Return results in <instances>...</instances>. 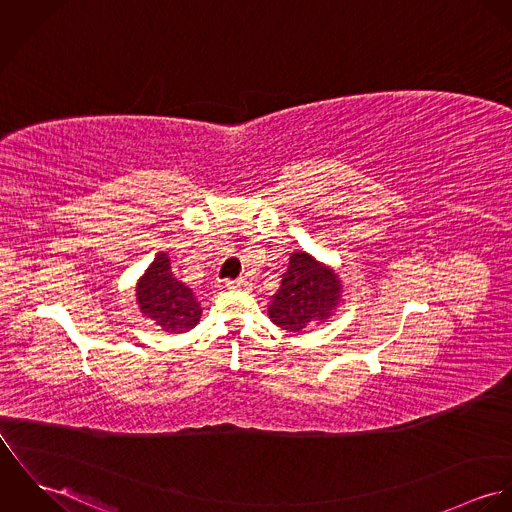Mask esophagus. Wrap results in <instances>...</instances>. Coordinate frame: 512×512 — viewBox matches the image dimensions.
Returning a JSON list of instances; mask_svg holds the SVG:
<instances>
[{
  "instance_id": "34e87169",
  "label": "esophagus",
  "mask_w": 512,
  "mask_h": 512,
  "mask_svg": "<svg viewBox=\"0 0 512 512\" xmlns=\"http://www.w3.org/2000/svg\"><path fill=\"white\" fill-rule=\"evenodd\" d=\"M228 290H238V288H244L246 286V282L242 280V278H236V280H226V284H224Z\"/></svg>"
}]
</instances>
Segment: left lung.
I'll return each instance as SVG.
<instances>
[{"label":"left lung","instance_id":"8db88e82","mask_svg":"<svg viewBox=\"0 0 512 512\" xmlns=\"http://www.w3.org/2000/svg\"><path fill=\"white\" fill-rule=\"evenodd\" d=\"M341 280L329 266L307 252H293L280 290L272 295L268 315L274 325L299 333L333 315L341 301Z\"/></svg>","mask_w":512,"mask_h":512}]
</instances>
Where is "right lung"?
I'll return each mask as SVG.
<instances>
[{
    "mask_svg": "<svg viewBox=\"0 0 512 512\" xmlns=\"http://www.w3.org/2000/svg\"><path fill=\"white\" fill-rule=\"evenodd\" d=\"M142 315L165 333H187L201 319V303L195 293L171 272L165 252H159L149 264L136 288Z\"/></svg>",
    "mask_w": 512,
    "mask_h": 512,
    "instance_id": "right-lung-1",
    "label": "right lung"
}]
</instances>
